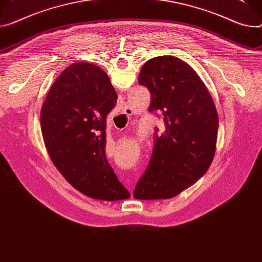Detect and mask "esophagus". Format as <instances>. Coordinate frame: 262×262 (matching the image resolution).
Here are the masks:
<instances>
[{"mask_svg": "<svg viewBox=\"0 0 262 262\" xmlns=\"http://www.w3.org/2000/svg\"><path fill=\"white\" fill-rule=\"evenodd\" d=\"M122 113H123V114H126L127 116H129V115H130L133 112H132V108H130V107H127V106H125V107L123 108Z\"/></svg>", "mask_w": 262, "mask_h": 262, "instance_id": "34e87169", "label": "esophagus"}]
</instances>
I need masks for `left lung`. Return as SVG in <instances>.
Masks as SVG:
<instances>
[{
    "label": "left lung",
    "instance_id": "1",
    "mask_svg": "<svg viewBox=\"0 0 262 262\" xmlns=\"http://www.w3.org/2000/svg\"><path fill=\"white\" fill-rule=\"evenodd\" d=\"M139 83L150 91L148 110L163 113L165 132L156 136L149 165L134 198L168 200L196 183L210 167L217 141L216 107L195 71L172 55L146 61Z\"/></svg>",
    "mask_w": 262,
    "mask_h": 262
}]
</instances>
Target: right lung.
I'll return each instance as SVG.
<instances>
[{
	"label": "right lung",
	"instance_id": "1",
	"mask_svg": "<svg viewBox=\"0 0 262 262\" xmlns=\"http://www.w3.org/2000/svg\"><path fill=\"white\" fill-rule=\"evenodd\" d=\"M107 74L90 62L66 68L40 111V129L51 161L82 194L107 202L130 198L108 164L106 117L117 103Z\"/></svg>",
	"mask_w": 262,
	"mask_h": 262
}]
</instances>
